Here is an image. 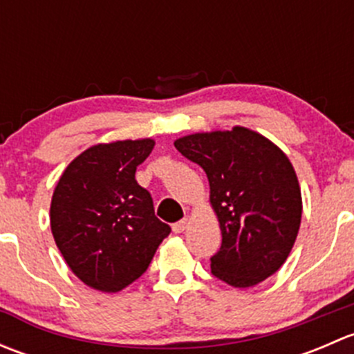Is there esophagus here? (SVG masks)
Returning <instances> with one entry per match:
<instances>
[{
  "instance_id": "esophagus-1",
  "label": "esophagus",
  "mask_w": 354,
  "mask_h": 354,
  "mask_svg": "<svg viewBox=\"0 0 354 354\" xmlns=\"http://www.w3.org/2000/svg\"><path fill=\"white\" fill-rule=\"evenodd\" d=\"M188 224H190V221H188V219H181L180 223H174L173 224V231H174V233H183V231L188 227Z\"/></svg>"
}]
</instances>
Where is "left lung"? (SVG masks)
Listing matches in <instances>:
<instances>
[{"mask_svg":"<svg viewBox=\"0 0 354 354\" xmlns=\"http://www.w3.org/2000/svg\"><path fill=\"white\" fill-rule=\"evenodd\" d=\"M174 147L209 178L223 234L210 259L214 276L233 288H252L277 272L298 236L303 210L288 156L245 127L187 135Z\"/></svg>","mask_w":354,"mask_h":354,"instance_id":"obj_1","label":"left lung"}]
</instances>
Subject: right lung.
Returning a JSON list of instances; mask_svg holds the SVG:
<instances>
[{"instance_id":"right-lung-1","label":"right lung","mask_w":354,"mask_h":354,"mask_svg":"<svg viewBox=\"0 0 354 354\" xmlns=\"http://www.w3.org/2000/svg\"><path fill=\"white\" fill-rule=\"evenodd\" d=\"M154 145L152 138L92 145L55 188L49 221L56 246L71 272L97 291L118 292L138 279L171 233L135 180Z\"/></svg>"}]
</instances>
